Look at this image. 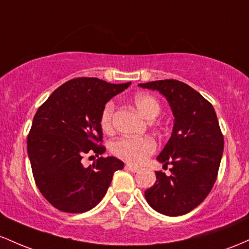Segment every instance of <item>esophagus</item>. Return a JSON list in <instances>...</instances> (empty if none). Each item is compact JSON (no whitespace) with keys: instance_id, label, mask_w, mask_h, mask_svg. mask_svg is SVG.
Returning <instances> with one entry per match:
<instances>
[{"instance_id":"obj_1","label":"esophagus","mask_w":249,"mask_h":249,"mask_svg":"<svg viewBox=\"0 0 249 249\" xmlns=\"http://www.w3.org/2000/svg\"><path fill=\"white\" fill-rule=\"evenodd\" d=\"M125 169L130 170V172H133V173H136V172H139V170H140V167L132 166V164H125Z\"/></svg>"}]
</instances>
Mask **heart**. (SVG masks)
<instances>
[{
	"instance_id": "heart-1",
	"label": "heart",
	"mask_w": 249,
	"mask_h": 249,
	"mask_svg": "<svg viewBox=\"0 0 249 249\" xmlns=\"http://www.w3.org/2000/svg\"><path fill=\"white\" fill-rule=\"evenodd\" d=\"M133 101L138 110L146 119H154L160 113V105L152 95L138 93L133 97ZM113 102H107L103 107L100 116V125L105 133L113 130L114 117ZM111 153L116 158L133 164H141L149 158L156 149L155 140L150 136H133V138L117 139L111 143Z\"/></svg>"
}]
</instances>
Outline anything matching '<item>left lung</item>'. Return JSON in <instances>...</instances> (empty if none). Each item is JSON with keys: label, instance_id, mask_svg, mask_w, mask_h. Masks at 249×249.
<instances>
[{"label": "left lung", "instance_id": "left-lung-1", "mask_svg": "<svg viewBox=\"0 0 249 249\" xmlns=\"http://www.w3.org/2000/svg\"><path fill=\"white\" fill-rule=\"evenodd\" d=\"M159 90L169 102L174 127L158 156L170 175L156 172L154 186L144 192L147 202L159 213L178 216L193 211L207 197L217 178L223 152V135L216 114L200 93L178 80L140 83Z\"/></svg>", "mask_w": 249, "mask_h": 249}]
</instances>
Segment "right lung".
I'll use <instances>...</instances> for the list:
<instances>
[{
    "label": "right lung",
    "instance_id": "1",
    "mask_svg": "<svg viewBox=\"0 0 249 249\" xmlns=\"http://www.w3.org/2000/svg\"><path fill=\"white\" fill-rule=\"evenodd\" d=\"M129 86L77 77L60 86L36 111L27 139L28 156L38 191L58 211L85 213L94 208L114 173L124 168L114 156H101L87 168L81 160L86 154L105 153L101 111Z\"/></svg>",
    "mask_w": 249,
    "mask_h": 249
}]
</instances>
